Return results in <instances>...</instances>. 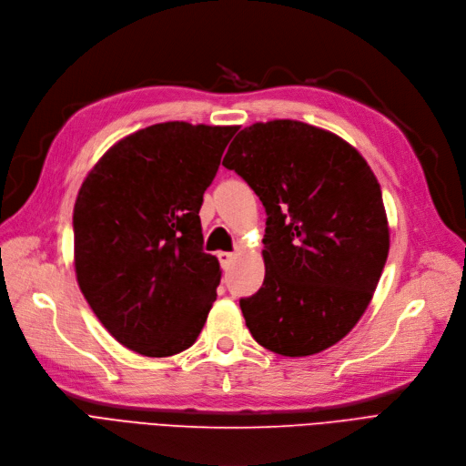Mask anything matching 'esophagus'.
<instances>
[{
    "label": "esophagus",
    "instance_id": "34e87169",
    "mask_svg": "<svg viewBox=\"0 0 466 466\" xmlns=\"http://www.w3.org/2000/svg\"><path fill=\"white\" fill-rule=\"evenodd\" d=\"M233 258H235V254H233V252H219V254H218V259H219L221 268H224V269H228V268H229V263L233 261Z\"/></svg>",
    "mask_w": 466,
    "mask_h": 466
}]
</instances>
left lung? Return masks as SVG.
I'll use <instances>...</instances> for the list:
<instances>
[{
    "label": "left lung",
    "mask_w": 466,
    "mask_h": 466,
    "mask_svg": "<svg viewBox=\"0 0 466 466\" xmlns=\"http://www.w3.org/2000/svg\"><path fill=\"white\" fill-rule=\"evenodd\" d=\"M224 167L268 212L265 279L240 299L252 338L282 357H309L357 326L389 256L381 187L338 135L292 119L254 123L231 142Z\"/></svg>",
    "instance_id": "1"
}]
</instances>
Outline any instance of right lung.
I'll use <instances>...</instances> for the list:
<instances>
[{
    "instance_id": "obj_1",
    "label": "right lung",
    "mask_w": 466,
    "mask_h": 466,
    "mask_svg": "<svg viewBox=\"0 0 466 466\" xmlns=\"http://www.w3.org/2000/svg\"><path fill=\"white\" fill-rule=\"evenodd\" d=\"M238 127L168 121L109 147L74 207V263L102 326L144 357L191 347L216 301L198 210Z\"/></svg>"
}]
</instances>
